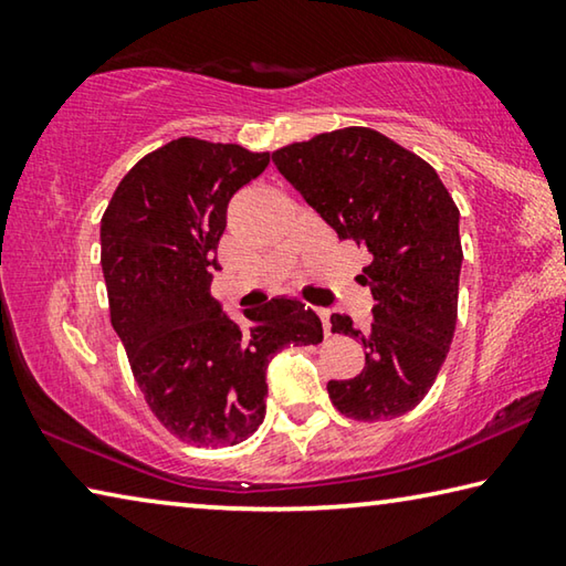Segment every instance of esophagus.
<instances>
[{
	"label": "esophagus",
	"instance_id": "1",
	"mask_svg": "<svg viewBox=\"0 0 566 566\" xmlns=\"http://www.w3.org/2000/svg\"><path fill=\"white\" fill-rule=\"evenodd\" d=\"M317 314H319V319H322V327H324V334H332V322H329V310H317Z\"/></svg>",
	"mask_w": 566,
	"mask_h": 566
}]
</instances>
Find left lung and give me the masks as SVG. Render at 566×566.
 Returning a JSON list of instances; mask_svg holds the SVG:
<instances>
[{
	"label": "left lung",
	"instance_id": "1",
	"mask_svg": "<svg viewBox=\"0 0 566 566\" xmlns=\"http://www.w3.org/2000/svg\"><path fill=\"white\" fill-rule=\"evenodd\" d=\"M272 161L339 239L371 254L361 274L371 324L332 314V332L367 349L361 375L327 385L332 405L361 421L407 415L434 385L457 327L464 254L454 199L424 159L367 127L296 142Z\"/></svg>",
	"mask_w": 566,
	"mask_h": 566
}]
</instances>
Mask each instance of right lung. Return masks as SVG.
<instances>
[{
  "label": "right lung",
  "instance_id": "obj_1",
  "mask_svg": "<svg viewBox=\"0 0 566 566\" xmlns=\"http://www.w3.org/2000/svg\"><path fill=\"white\" fill-rule=\"evenodd\" d=\"M266 165V151L181 137L142 157L102 217L112 327L149 409L195 447L252 437L266 411V364L324 339L300 300L274 296L239 324L209 292L229 199Z\"/></svg>",
  "mask_w": 566,
  "mask_h": 566
}]
</instances>
